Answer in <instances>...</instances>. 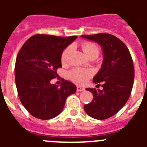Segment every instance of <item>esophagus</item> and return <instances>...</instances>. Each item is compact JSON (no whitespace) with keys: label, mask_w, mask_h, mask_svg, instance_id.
Masks as SVG:
<instances>
[{"label":"esophagus","mask_w":147,"mask_h":147,"mask_svg":"<svg viewBox=\"0 0 147 147\" xmlns=\"http://www.w3.org/2000/svg\"><path fill=\"white\" fill-rule=\"evenodd\" d=\"M76 90H77L78 92H81V91H83V90H85V88H83L80 86H77L76 87Z\"/></svg>","instance_id":"1"}]
</instances>
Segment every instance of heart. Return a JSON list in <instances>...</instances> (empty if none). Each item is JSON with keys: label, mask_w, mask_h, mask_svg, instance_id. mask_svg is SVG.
<instances>
[{"label": "heart", "mask_w": 147, "mask_h": 147, "mask_svg": "<svg viewBox=\"0 0 147 147\" xmlns=\"http://www.w3.org/2000/svg\"><path fill=\"white\" fill-rule=\"evenodd\" d=\"M82 48L84 51L85 54L88 57H96L99 54V49L98 45L94 42H84L82 43ZM73 51V46L69 45L65 49L61 55V62L63 65H66L68 62L69 57ZM93 74L92 70L84 69L80 67H76L71 70L69 72V78L71 81H73L78 85H84L87 82Z\"/></svg>", "instance_id": "b5f03b06"}]
</instances>
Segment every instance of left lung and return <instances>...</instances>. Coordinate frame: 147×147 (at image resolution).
I'll return each instance as SVG.
<instances>
[{
	"instance_id": "8db88e82",
	"label": "left lung",
	"mask_w": 147,
	"mask_h": 147,
	"mask_svg": "<svg viewBox=\"0 0 147 147\" xmlns=\"http://www.w3.org/2000/svg\"><path fill=\"white\" fill-rule=\"evenodd\" d=\"M102 45L104 53L102 67L93 77L96 86L102 83V90L87 88L93 93V100L84 106L92 118L104 120L117 113L129 99L134 82L135 70L127 45L110 34L82 35Z\"/></svg>"
}]
</instances>
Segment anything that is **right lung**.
Instances as JSON below:
<instances>
[{
    "label": "right lung",
    "mask_w": 147,
    "mask_h": 147,
    "mask_svg": "<svg viewBox=\"0 0 147 147\" xmlns=\"http://www.w3.org/2000/svg\"><path fill=\"white\" fill-rule=\"evenodd\" d=\"M76 38L35 34L18 52L15 67L18 96L34 117L42 120L56 117L62 112L67 97L76 92V85L71 82L63 80L60 88L50 82L57 77L63 50Z\"/></svg>",
    "instance_id": "1"
}]
</instances>
